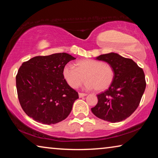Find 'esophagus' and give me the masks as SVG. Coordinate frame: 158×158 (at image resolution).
<instances>
[{
  "label": "esophagus",
  "mask_w": 158,
  "mask_h": 158,
  "mask_svg": "<svg viewBox=\"0 0 158 158\" xmlns=\"http://www.w3.org/2000/svg\"><path fill=\"white\" fill-rule=\"evenodd\" d=\"M87 94L86 93H79V98H82V97H84V96H86Z\"/></svg>",
  "instance_id": "esophagus-1"
}]
</instances>
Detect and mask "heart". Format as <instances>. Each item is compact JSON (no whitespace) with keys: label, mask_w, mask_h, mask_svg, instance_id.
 <instances>
[{"label":"heart","mask_w":158,"mask_h":158,"mask_svg":"<svg viewBox=\"0 0 158 158\" xmlns=\"http://www.w3.org/2000/svg\"><path fill=\"white\" fill-rule=\"evenodd\" d=\"M75 65L76 68L68 64L63 69L64 78L73 89L78 88L85 78L86 89L102 91L107 89L114 81V69L108 63L97 60L84 59L77 61Z\"/></svg>","instance_id":"heart-1"}]
</instances>
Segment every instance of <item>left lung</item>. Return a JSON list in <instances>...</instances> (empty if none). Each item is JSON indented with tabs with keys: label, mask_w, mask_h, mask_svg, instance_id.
Instances as JSON below:
<instances>
[{
	"label": "left lung",
	"mask_w": 158,
	"mask_h": 158,
	"mask_svg": "<svg viewBox=\"0 0 158 158\" xmlns=\"http://www.w3.org/2000/svg\"><path fill=\"white\" fill-rule=\"evenodd\" d=\"M96 59L113 68L114 79L107 90L97 95L98 102L91 109L93 114L108 122L124 121L137 109L145 90L143 69L132 59L116 53L102 54Z\"/></svg>",
	"instance_id": "8db88e82"
}]
</instances>
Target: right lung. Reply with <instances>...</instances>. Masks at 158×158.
<instances>
[{"label": "right lung", "instance_id": "add662e5", "mask_svg": "<svg viewBox=\"0 0 158 158\" xmlns=\"http://www.w3.org/2000/svg\"><path fill=\"white\" fill-rule=\"evenodd\" d=\"M74 59L66 53H53L32 58L19 69L16 77L19 100L34 121L56 124L70 114L79 95L64 79L63 69Z\"/></svg>", "mask_w": 158, "mask_h": 158}]
</instances>
